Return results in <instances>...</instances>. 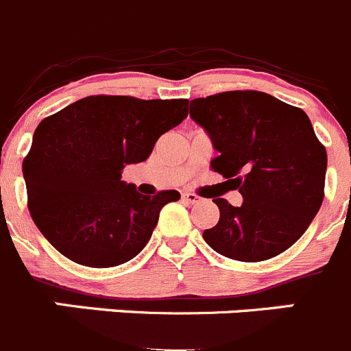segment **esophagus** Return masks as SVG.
Returning a JSON list of instances; mask_svg holds the SVG:
<instances>
[{"instance_id": "obj_1", "label": "esophagus", "mask_w": 351, "mask_h": 351, "mask_svg": "<svg viewBox=\"0 0 351 351\" xmlns=\"http://www.w3.org/2000/svg\"><path fill=\"white\" fill-rule=\"evenodd\" d=\"M182 200L186 202V204H198V202H200V197H198V195H195V193H189V191H186V193H182Z\"/></svg>"}]
</instances>
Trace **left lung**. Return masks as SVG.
I'll return each mask as SVG.
<instances>
[{"label": "left lung", "instance_id": "obj_1", "mask_svg": "<svg viewBox=\"0 0 351 351\" xmlns=\"http://www.w3.org/2000/svg\"><path fill=\"white\" fill-rule=\"evenodd\" d=\"M189 117L208 134L210 162L243 198L233 207L214 198L219 221L204 231L217 254L265 261L294 245L324 200L327 153L300 108L256 90L191 101Z\"/></svg>", "mask_w": 351, "mask_h": 351}]
</instances>
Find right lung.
<instances>
[{
    "instance_id": "add662e5",
    "label": "right lung",
    "mask_w": 351,
    "mask_h": 351,
    "mask_svg": "<svg viewBox=\"0 0 351 351\" xmlns=\"http://www.w3.org/2000/svg\"><path fill=\"white\" fill-rule=\"evenodd\" d=\"M188 117V99L92 95L45 118L22 163L31 217L71 261L111 268L149 242L160 210L179 191L141 195L121 181L149 158L162 134Z\"/></svg>"
}]
</instances>
